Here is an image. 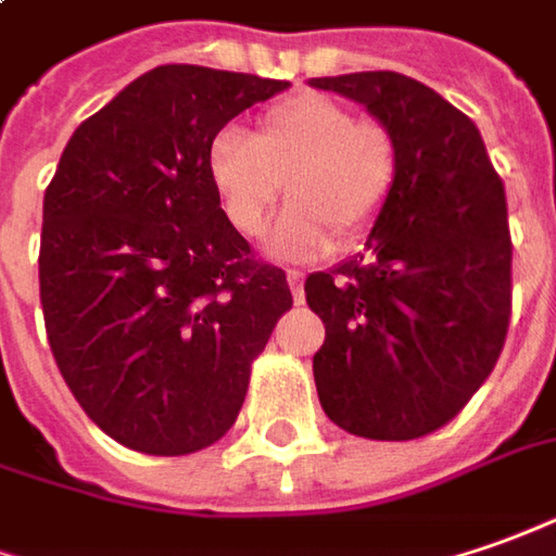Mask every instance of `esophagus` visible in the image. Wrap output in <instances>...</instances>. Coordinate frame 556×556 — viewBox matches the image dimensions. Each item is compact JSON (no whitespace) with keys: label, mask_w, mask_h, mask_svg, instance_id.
Masks as SVG:
<instances>
[{"label":"esophagus","mask_w":556,"mask_h":556,"mask_svg":"<svg viewBox=\"0 0 556 556\" xmlns=\"http://www.w3.org/2000/svg\"><path fill=\"white\" fill-rule=\"evenodd\" d=\"M286 279H289V289H292L294 301H301V298H304V274H301V270H289Z\"/></svg>","instance_id":"obj_1"}]
</instances>
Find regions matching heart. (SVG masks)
<instances>
[{
    "label": "heart",
    "mask_w": 556,
    "mask_h": 556,
    "mask_svg": "<svg viewBox=\"0 0 556 556\" xmlns=\"http://www.w3.org/2000/svg\"><path fill=\"white\" fill-rule=\"evenodd\" d=\"M206 176L243 237L262 233L274 203L286 194L267 237L279 258H316L334 237L353 243L380 218L399 179V139L383 121L356 118L353 109L319 93H298L264 109L255 130L222 127L206 149Z\"/></svg>",
    "instance_id": "obj_1"
}]
</instances>
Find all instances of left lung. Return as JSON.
I'll return each mask as SVG.
<instances>
[{
  "label": "left lung",
  "mask_w": 556,
  "mask_h": 556,
  "mask_svg": "<svg viewBox=\"0 0 556 556\" xmlns=\"http://www.w3.org/2000/svg\"><path fill=\"white\" fill-rule=\"evenodd\" d=\"M399 139V179L365 252L304 282L326 326L313 356L328 420L371 441L429 435L484 383L511 319L500 173L468 115L399 72L313 78Z\"/></svg>",
  "instance_id": "left-lung-1"
}]
</instances>
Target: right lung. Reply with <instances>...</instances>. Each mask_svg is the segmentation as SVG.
I'll use <instances>...</instances> for the list:
<instances>
[{"mask_svg":"<svg viewBox=\"0 0 556 556\" xmlns=\"http://www.w3.org/2000/svg\"><path fill=\"white\" fill-rule=\"evenodd\" d=\"M289 81L169 63L78 124L45 188L39 298L51 353L105 435L185 456L228 432L292 292L206 176L230 118Z\"/></svg>","mask_w":556,"mask_h":556,"instance_id":"1","label":"right lung"}]
</instances>
